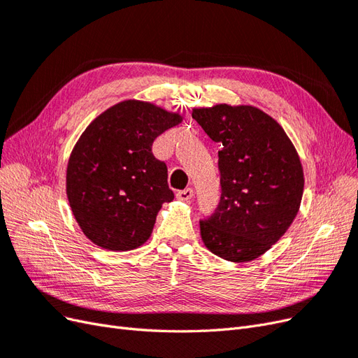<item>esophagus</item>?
<instances>
[{
	"instance_id": "34e87169",
	"label": "esophagus",
	"mask_w": 358,
	"mask_h": 358,
	"mask_svg": "<svg viewBox=\"0 0 358 358\" xmlns=\"http://www.w3.org/2000/svg\"><path fill=\"white\" fill-rule=\"evenodd\" d=\"M192 196H194V191H192L191 188L182 189V191H179V192L176 194V197H178L179 200H182V201H189V200L192 199Z\"/></svg>"
}]
</instances>
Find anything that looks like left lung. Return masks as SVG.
Segmentation results:
<instances>
[{"label": "left lung", "instance_id": "left-lung-1", "mask_svg": "<svg viewBox=\"0 0 358 358\" xmlns=\"http://www.w3.org/2000/svg\"><path fill=\"white\" fill-rule=\"evenodd\" d=\"M192 117L222 143L221 200L200 221L201 241L227 262H252L285 234L299 212L305 178L297 150L284 128L254 106L196 107Z\"/></svg>", "mask_w": 358, "mask_h": 358}]
</instances>
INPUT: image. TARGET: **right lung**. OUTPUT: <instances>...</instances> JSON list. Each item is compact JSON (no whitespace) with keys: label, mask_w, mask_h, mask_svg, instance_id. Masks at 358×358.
Wrapping results in <instances>:
<instances>
[{"label":"right lung","mask_w":358,"mask_h":358,"mask_svg":"<svg viewBox=\"0 0 358 358\" xmlns=\"http://www.w3.org/2000/svg\"><path fill=\"white\" fill-rule=\"evenodd\" d=\"M182 116L148 101L125 100L86 127L67 166V197L83 234L109 251L142 246L162 203L175 194L154 140Z\"/></svg>","instance_id":"obj_1"}]
</instances>
